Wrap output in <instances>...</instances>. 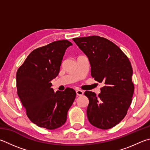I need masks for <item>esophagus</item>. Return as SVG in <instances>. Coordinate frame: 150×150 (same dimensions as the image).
Returning a JSON list of instances; mask_svg holds the SVG:
<instances>
[{"mask_svg":"<svg viewBox=\"0 0 150 150\" xmlns=\"http://www.w3.org/2000/svg\"><path fill=\"white\" fill-rule=\"evenodd\" d=\"M76 93H77V96H83L84 92L81 90H77V91H76Z\"/></svg>","mask_w":150,"mask_h":150,"instance_id":"1","label":"esophagus"}]
</instances>
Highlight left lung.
Instances as JSON below:
<instances>
[{
  "mask_svg": "<svg viewBox=\"0 0 150 150\" xmlns=\"http://www.w3.org/2000/svg\"><path fill=\"white\" fill-rule=\"evenodd\" d=\"M73 40L88 58L92 77L104 84L98 96L94 92H84L89 100L87 117L98 129H111L123 119L132 103L131 64L123 52L105 38L94 35Z\"/></svg>",
  "mask_w": 150,
  "mask_h": 150,
  "instance_id": "obj_1",
  "label": "left lung"
}]
</instances>
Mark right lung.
I'll use <instances>...</instances> for the list:
<instances>
[{
  "mask_svg": "<svg viewBox=\"0 0 150 150\" xmlns=\"http://www.w3.org/2000/svg\"><path fill=\"white\" fill-rule=\"evenodd\" d=\"M71 45L61 40L35 49L18 69L17 94L27 115L38 127L54 130L67 120L76 92L67 88L54 93L50 82L58 76L65 52Z\"/></svg>",
  "mask_w": 150,
  "mask_h": 150,
  "instance_id": "1",
  "label": "right lung"
}]
</instances>
